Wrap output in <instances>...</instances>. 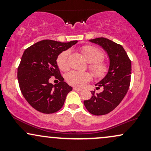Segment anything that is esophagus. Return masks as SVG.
<instances>
[{
    "label": "esophagus",
    "mask_w": 151,
    "mask_h": 151,
    "mask_svg": "<svg viewBox=\"0 0 151 151\" xmlns=\"http://www.w3.org/2000/svg\"><path fill=\"white\" fill-rule=\"evenodd\" d=\"M73 89L74 90V91H81V88H79V87H76V86H74V87H73Z\"/></svg>",
    "instance_id": "34e87169"
}]
</instances>
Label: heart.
Segmentation results:
<instances>
[{
  "instance_id": "1",
  "label": "heart",
  "mask_w": 151,
  "mask_h": 151,
  "mask_svg": "<svg viewBox=\"0 0 151 151\" xmlns=\"http://www.w3.org/2000/svg\"><path fill=\"white\" fill-rule=\"evenodd\" d=\"M81 52L86 61L89 62V69L93 75L96 77L104 76L108 71V65L102 60L103 54L99 50L91 45H85L81 48ZM70 52L68 50L63 51L58 55L57 64L59 68L62 71L68 70V57ZM91 75L87 72H79L77 71H71L66 75V80L71 85L81 86L90 80Z\"/></svg>"
}]
</instances>
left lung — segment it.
<instances>
[{"mask_svg": "<svg viewBox=\"0 0 151 151\" xmlns=\"http://www.w3.org/2000/svg\"><path fill=\"white\" fill-rule=\"evenodd\" d=\"M89 41L103 48L108 55L109 67L105 77L95 84L96 89L101 86L103 91H91V98L84 101V104L93 115H104L113 111L126 96L131 81V62L121 45L104 37Z\"/></svg>", "mask_w": 151, "mask_h": 151, "instance_id": "1", "label": "left lung"}]
</instances>
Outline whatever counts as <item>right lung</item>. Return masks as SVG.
I'll list each match as a JSON object with an SVG mask.
<instances>
[{
	"label": "right lung",
	"mask_w": 151,
	"mask_h": 151,
	"mask_svg": "<svg viewBox=\"0 0 151 151\" xmlns=\"http://www.w3.org/2000/svg\"><path fill=\"white\" fill-rule=\"evenodd\" d=\"M77 42L44 40L24 52L18 68L20 91L31 106L44 114L55 113L63 106L72 87L64 81L57 64L58 55ZM55 76L60 81L54 86L49 81Z\"/></svg>",
	"instance_id": "1"
}]
</instances>
